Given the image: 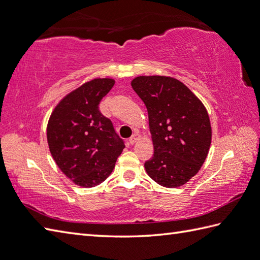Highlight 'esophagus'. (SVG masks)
Wrapping results in <instances>:
<instances>
[{
	"mask_svg": "<svg viewBox=\"0 0 260 260\" xmlns=\"http://www.w3.org/2000/svg\"><path fill=\"white\" fill-rule=\"evenodd\" d=\"M138 140H140V135H138V134H134V135H133V136L129 138V140H128V143H129L131 145H133V144H135Z\"/></svg>",
	"mask_w": 260,
	"mask_h": 260,
	"instance_id": "1",
	"label": "esophagus"
}]
</instances>
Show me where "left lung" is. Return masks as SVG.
I'll use <instances>...</instances> for the list:
<instances>
[{
  "label": "left lung",
  "instance_id": "8db88e82",
  "mask_svg": "<svg viewBox=\"0 0 260 260\" xmlns=\"http://www.w3.org/2000/svg\"><path fill=\"white\" fill-rule=\"evenodd\" d=\"M131 84L147 108L154 145L145 170L167 188L185 185L201 170L212 143L206 107L185 84L171 76H137Z\"/></svg>",
  "mask_w": 260,
  "mask_h": 260
}]
</instances>
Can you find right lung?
Segmentation results:
<instances>
[{"mask_svg":"<svg viewBox=\"0 0 260 260\" xmlns=\"http://www.w3.org/2000/svg\"><path fill=\"white\" fill-rule=\"evenodd\" d=\"M115 84L94 78L59 101L47 123V144L53 159L66 177L84 188L110 176L125 147L111 119L99 110L102 99Z\"/></svg>","mask_w":260,"mask_h":260,"instance_id":"right-lung-1","label":"right lung"}]
</instances>
